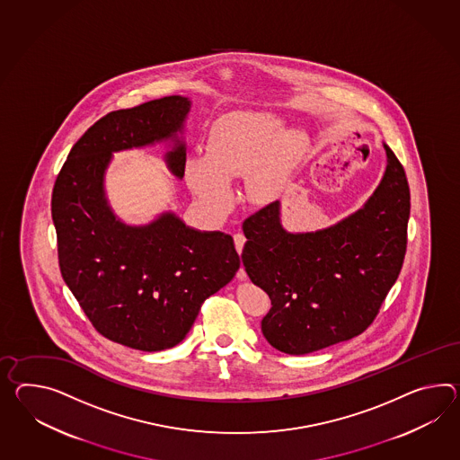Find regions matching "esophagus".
Listing matches in <instances>:
<instances>
[{
  "label": "esophagus",
  "instance_id": "esophagus-1",
  "mask_svg": "<svg viewBox=\"0 0 460 460\" xmlns=\"http://www.w3.org/2000/svg\"><path fill=\"white\" fill-rule=\"evenodd\" d=\"M234 244L235 249H237V252H241L243 251V247H244V244H246V235L243 234V233H235L234 235ZM239 278H246V272L244 270H241V274H239Z\"/></svg>",
  "mask_w": 460,
  "mask_h": 460
}]
</instances>
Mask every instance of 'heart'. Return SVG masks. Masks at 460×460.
Returning a JSON list of instances; mask_svg holds the SVG:
<instances>
[{"label":"heart","mask_w":460,"mask_h":460,"mask_svg":"<svg viewBox=\"0 0 460 460\" xmlns=\"http://www.w3.org/2000/svg\"><path fill=\"white\" fill-rule=\"evenodd\" d=\"M307 147L301 129L282 128L270 112H243L214 123L206 139V156L186 161V181L202 201L225 208L229 181L246 174L247 196L270 202L286 188L292 169Z\"/></svg>","instance_id":"1"}]
</instances>
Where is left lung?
<instances>
[{
    "label": "left lung",
    "instance_id": "8db88e82",
    "mask_svg": "<svg viewBox=\"0 0 460 460\" xmlns=\"http://www.w3.org/2000/svg\"><path fill=\"white\" fill-rule=\"evenodd\" d=\"M387 169L358 213L324 231L291 234L279 201L247 216L243 264L270 297L262 334L272 348L303 356L362 334L377 317L402 270L411 190L385 146Z\"/></svg>",
    "mask_w": 460,
    "mask_h": 460
}]
</instances>
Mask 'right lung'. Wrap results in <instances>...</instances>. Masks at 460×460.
I'll return each instance as SVG.
<instances>
[{
  "label": "right lung",
  "instance_id": "right-lung-1",
  "mask_svg": "<svg viewBox=\"0 0 460 460\" xmlns=\"http://www.w3.org/2000/svg\"><path fill=\"white\" fill-rule=\"evenodd\" d=\"M188 111L186 98L168 96L108 112L69 151L51 196L58 262L69 291L102 337L145 352L180 344L202 303L241 266L231 235L194 231L172 214L129 227L106 206L102 174L112 151L171 137ZM168 163L182 178V145L168 153Z\"/></svg>",
  "mask_w": 460,
  "mask_h": 460
}]
</instances>
